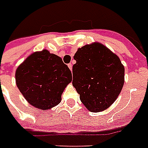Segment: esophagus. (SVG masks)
I'll list each match as a JSON object with an SVG mask.
<instances>
[{
	"instance_id": "obj_1",
	"label": "esophagus",
	"mask_w": 148,
	"mask_h": 148,
	"mask_svg": "<svg viewBox=\"0 0 148 148\" xmlns=\"http://www.w3.org/2000/svg\"><path fill=\"white\" fill-rule=\"evenodd\" d=\"M68 66H69V69H70V70L72 71V64H68Z\"/></svg>"
}]
</instances>
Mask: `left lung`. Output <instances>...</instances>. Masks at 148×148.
Returning a JSON list of instances; mask_svg holds the SVG:
<instances>
[{
  "instance_id": "1",
  "label": "left lung",
  "mask_w": 148,
  "mask_h": 148,
  "mask_svg": "<svg viewBox=\"0 0 148 148\" xmlns=\"http://www.w3.org/2000/svg\"><path fill=\"white\" fill-rule=\"evenodd\" d=\"M72 67V85L84 105L102 112L116 101L124 83V67L117 56L100 43L78 49Z\"/></svg>"
}]
</instances>
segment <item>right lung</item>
<instances>
[{"mask_svg":"<svg viewBox=\"0 0 148 148\" xmlns=\"http://www.w3.org/2000/svg\"><path fill=\"white\" fill-rule=\"evenodd\" d=\"M16 84L28 102L40 110L59 104L72 72L58 56L48 50L36 52L16 71Z\"/></svg>","mask_w":148,"mask_h":148,"instance_id":"1","label":"right lung"}]
</instances>
